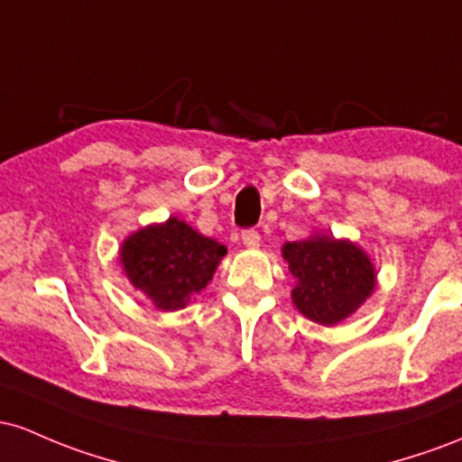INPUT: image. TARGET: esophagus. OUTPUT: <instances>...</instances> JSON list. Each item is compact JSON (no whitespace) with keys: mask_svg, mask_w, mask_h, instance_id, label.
Wrapping results in <instances>:
<instances>
[{"mask_svg":"<svg viewBox=\"0 0 462 462\" xmlns=\"http://www.w3.org/2000/svg\"><path fill=\"white\" fill-rule=\"evenodd\" d=\"M259 242H262V237H259V233L255 229H248L242 233V245L246 248H257Z\"/></svg>","mask_w":462,"mask_h":462,"instance_id":"1","label":"esophagus"}]
</instances>
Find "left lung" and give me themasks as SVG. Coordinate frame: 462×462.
Listing matches in <instances>:
<instances>
[{
    "mask_svg": "<svg viewBox=\"0 0 462 462\" xmlns=\"http://www.w3.org/2000/svg\"><path fill=\"white\" fill-rule=\"evenodd\" d=\"M282 255L294 277V308L325 328L349 319L377 286L369 253L346 237L314 233L286 242Z\"/></svg>",
    "mask_w": 462,
    "mask_h": 462,
    "instance_id": "obj_1",
    "label": "left lung"
}]
</instances>
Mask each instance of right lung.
<instances>
[{"label":"right lung","mask_w":462,"mask_h":462,"mask_svg":"<svg viewBox=\"0 0 462 462\" xmlns=\"http://www.w3.org/2000/svg\"><path fill=\"white\" fill-rule=\"evenodd\" d=\"M225 255V245L174 216L142 226L119 246L128 282L162 312L183 310L214 279Z\"/></svg>","instance_id":"1"}]
</instances>
